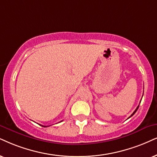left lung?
Returning a JSON list of instances; mask_svg holds the SVG:
<instances>
[{"instance_id":"obj_1","label":"left lung","mask_w":157,"mask_h":157,"mask_svg":"<svg viewBox=\"0 0 157 157\" xmlns=\"http://www.w3.org/2000/svg\"><path fill=\"white\" fill-rule=\"evenodd\" d=\"M138 107H139V105H138V106H137V108L136 109V110H135L134 111V112H133V113H132V114H131V115H130V117H131L132 116V115H133L134 114H135V113H136V112H137V110H138ZM130 117H129V118H130Z\"/></svg>"}]
</instances>
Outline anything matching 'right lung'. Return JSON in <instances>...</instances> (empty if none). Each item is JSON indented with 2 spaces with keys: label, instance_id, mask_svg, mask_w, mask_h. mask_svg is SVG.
Here are the masks:
<instances>
[{
  "label": "right lung",
  "instance_id": "1",
  "mask_svg": "<svg viewBox=\"0 0 157 157\" xmlns=\"http://www.w3.org/2000/svg\"><path fill=\"white\" fill-rule=\"evenodd\" d=\"M41 126H42V127H44V128H46V127H47V126H43V125H41Z\"/></svg>",
  "mask_w": 157,
  "mask_h": 157
}]
</instances>
